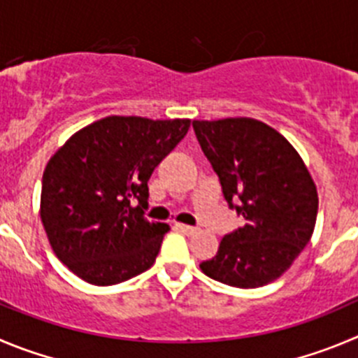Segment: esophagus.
Segmentation results:
<instances>
[{"instance_id": "34e87169", "label": "esophagus", "mask_w": 358, "mask_h": 358, "mask_svg": "<svg viewBox=\"0 0 358 358\" xmlns=\"http://www.w3.org/2000/svg\"><path fill=\"white\" fill-rule=\"evenodd\" d=\"M176 228H178L183 235H194V233L198 231V228H194V226H187V224H176Z\"/></svg>"}]
</instances>
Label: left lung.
Here are the masks:
<instances>
[{"mask_svg":"<svg viewBox=\"0 0 358 358\" xmlns=\"http://www.w3.org/2000/svg\"><path fill=\"white\" fill-rule=\"evenodd\" d=\"M192 129L229 208L245 219L199 266L235 288L268 285L309 243L318 215L315 182L296 150L266 123L194 120Z\"/></svg>","mask_w":358,"mask_h":358,"instance_id":"obj_1","label":"left lung"}]
</instances>
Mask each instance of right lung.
<instances>
[{"label": "right lung", "mask_w": 358, "mask_h": 358, "mask_svg": "<svg viewBox=\"0 0 358 358\" xmlns=\"http://www.w3.org/2000/svg\"><path fill=\"white\" fill-rule=\"evenodd\" d=\"M189 127L190 120L108 116L51 157L40 217L55 255L76 275L111 286L153 265L169 226L145 217L148 180Z\"/></svg>", "instance_id": "1"}]
</instances>
